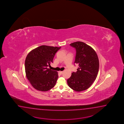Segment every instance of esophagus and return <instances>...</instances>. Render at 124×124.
Here are the masks:
<instances>
[{"mask_svg":"<svg viewBox=\"0 0 124 124\" xmlns=\"http://www.w3.org/2000/svg\"><path fill=\"white\" fill-rule=\"evenodd\" d=\"M59 73L61 75H62V73H63V71H59Z\"/></svg>","mask_w":124,"mask_h":124,"instance_id":"obj_1","label":"esophagus"}]
</instances>
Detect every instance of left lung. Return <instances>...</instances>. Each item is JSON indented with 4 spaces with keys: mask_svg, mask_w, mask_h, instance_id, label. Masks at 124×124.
Instances as JSON below:
<instances>
[{
    "mask_svg": "<svg viewBox=\"0 0 124 124\" xmlns=\"http://www.w3.org/2000/svg\"><path fill=\"white\" fill-rule=\"evenodd\" d=\"M76 50L74 63L78 67L73 72L67 82L71 89L77 92L86 90L95 80L99 69V60L97 54L91 46L82 42L70 44Z\"/></svg>",
    "mask_w": 124,
    "mask_h": 124,
    "instance_id": "obj_1",
    "label": "left lung"
}]
</instances>
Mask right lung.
<instances>
[{
	"label": "right lung",
	"mask_w": 124,
	"mask_h": 124,
	"mask_svg": "<svg viewBox=\"0 0 124 124\" xmlns=\"http://www.w3.org/2000/svg\"><path fill=\"white\" fill-rule=\"evenodd\" d=\"M61 47L42 45L28 54L24 64L26 76L36 89L46 92L55 85L58 73L47 67L53 62L54 56Z\"/></svg>",
	"instance_id": "add662e5"
}]
</instances>
